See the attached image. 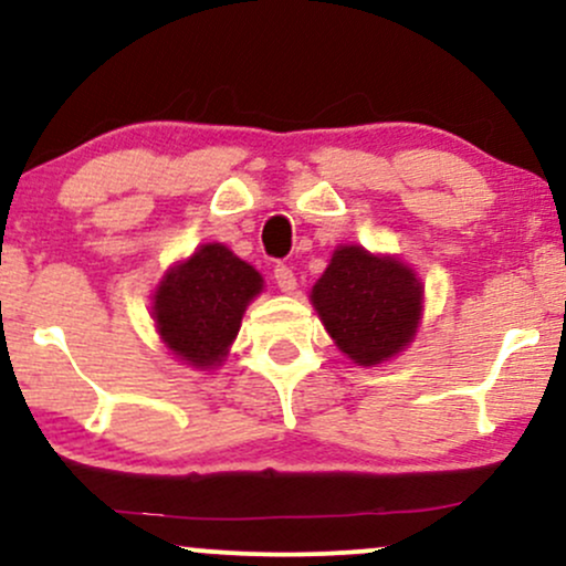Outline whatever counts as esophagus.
Returning <instances> with one entry per match:
<instances>
[{"instance_id":"obj_1","label":"esophagus","mask_w":566,"mask_h":566,"mask_svg":"<svg viewBox=\"0 0 566 566\" xmlns=\"http://www.w3.org/2000/svg\"><path fill=\"white\" fill-rule=\"evenodd\" d=\"M274 279H276L279 290H282V292H292V290L297 287V279H295V274H292L290 265H284V263L274 265Z\"/></svg>"}]
</instances>
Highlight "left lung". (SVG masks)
Instances as JSON below:
<instances>
[{
    "label": "left lung",
    "instance_id": "8db88e82",
    "mask_svg": "<svg viewBox=\"0 0 566 566\" xmlns=\"http://www.w3.org/2000/svg\"><path fill=\"white\" fill-rule=\"evenodd\" d=\"M311 303L337 348L356 365H382L405 350L423 314V284L409 265L348 244L333 252Z\"/></svg>",
    "mask_w": 566,
    "mask_h": 566
}]
</instances>
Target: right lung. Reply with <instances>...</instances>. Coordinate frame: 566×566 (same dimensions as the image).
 <instances>
[{
	"label": "right lung",
	"instance_id": "obj_1",
	"mask_svg": "<svg viewBox=\"0 0 566 566\" xmlns=\"http://www.w3.org/2000/svg\"><path fill=\"white\" fill-rule=\"evenodd\" d=\"M263 290V276L226 244H201L172 265L154 295V322L186 365L210 369L229 356L244 308Z\"/></svg>",
	"mask_w": 566,
	"mask_h": 566
}]
</instances>
